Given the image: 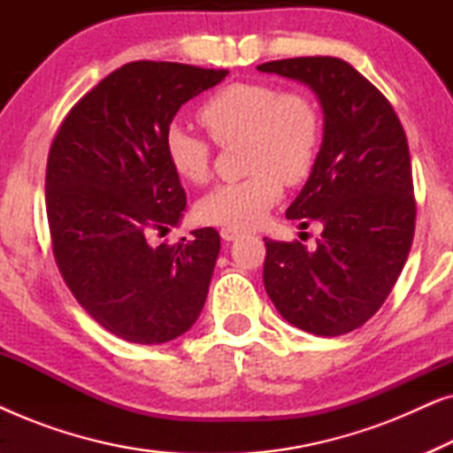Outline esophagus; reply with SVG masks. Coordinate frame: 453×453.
Returning <instances> with one entry per match:
<instances>
[{
  "instance_id": "esophagus-1",
  "label": "esophagus",
  "mask_w": 453,
  "mask_h": 453,
  "mask_svg": "<svg viewBox=\"0 0 453 453\" xmlns=\"http://www.w3.org/2000/svg\"><path fill=\"white\" fill-rule=\"evenodd\" d=\"M220 237L225 239V241H228V243H231V241L241 237V231H237V228H222Z\"/></svg>"
}]
</instances>
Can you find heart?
<instances>
[{
    "instance_id": "obj_1",
    "label": "heart",
    "mask_w": 453,
    "mask_h": 453,
    "mask_svg": "<svg viewBox=\"0 0 453 453\" xmlns=\"http://www.w3.org/2000/svg\"><path fill=\"white\" fill-rule=\"evenodd\" d=\"M197 119L216 144L243 138L245 169L241 181L220 183L197 203L208 225L251 228L280 200L282 181H303L318 158L321 119L318 107L301 92H282L268 82H234L216 90L197 111ZM165 157L188 183L210 175L208 142L181 126L165 134Z\"/></svg>"
}]
</instances>
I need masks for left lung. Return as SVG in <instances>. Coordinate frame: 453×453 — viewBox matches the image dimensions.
Returning a JSON list of instances; mask_svg holds the SVG:
<instances>
[{
    "label": "left lung",
    "mask_w": 453,
    "mask_h": 453,
    "mask_svg": "<svg viewBox=\"0 0 453 453\" xmlns=\"http://www.w3.org/2000/svg\"><path fill=\"white\" fill-rule=\"evenodd\" d=\"M318 96L324 138L287 219L318 220V247L265 241L264 287L288 324L315 336L361 327L388 299L414 237L411 152L388 98L338 58L257 65Z\"/></svg>",
    "instance_id": "left-lung-1"
}]
</instances>
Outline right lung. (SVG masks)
Returning a JSON list of instances; mask_svg holds the SVG:
<instances>
[{"instance_id":"right-lung-1","label":"right lung","mask_w":453,"mask_h":453,"mask_svg":"<svg viewBox=\"0 0 453 453\" xmlns=\"http://www.w3.org/2000/svg\"><path fill=\"white\" fill-rule=\"evenodd\" d=\"M226 70L134 61L109 73L61 123L47 160V219L67 288L104 330L163 344L189 330L220 253L214 228L148 243L181 225L185 191L165 157L177 111Z\"/></svg>"}]
</instances>
